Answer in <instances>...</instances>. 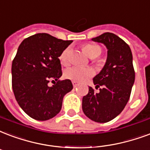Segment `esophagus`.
<instances>
[{"mask_svg":"<svg viewBox=\"0 0 150 150\" xmlns=\"http://www.w3.org/2000/svg\"><path fill=\"white\" fill-rule=\"evenodd\" d=\"M72 84H73V86H74V87H76L77 86H79V83H78L77 82H75V81H73Z\"/></svg>","mask_w":150,"mask_h":150,"instance_id":"1","label":"esophagus"}]
</instances>
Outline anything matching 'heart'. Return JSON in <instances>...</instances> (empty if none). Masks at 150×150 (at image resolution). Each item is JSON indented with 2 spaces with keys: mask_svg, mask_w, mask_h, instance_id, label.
Here are the masks:
<instances>
[{
  "mask_svg": "<svg viewBox=\"0 0 150 150\" xmlns=\"http://www.w3.org/2000/svg\"><path fill=\"white\" fill-rule=\"evenodd\" d=\"M83 51L86 53L88 57L90 58H97L101 53L100 48L97 45L88 44L84 45L83 48ZM71 48L67 47L60 56V60L61 64L64 65L67 64L70 60ZM94 71L92 68L86 67H80V66H73L67 68L65 71L64 76L67 79L75 81V82H84L91 76H93Z\"/></svg>",
  "mask_w": 150,
  "mask_h": 150,
  "instance_id": "b5f03b06",
  "label": "heart"
}]
</instances>
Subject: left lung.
I'll return each mask as SVG.
<instances>
[{"instance_id": "left-lung-1", "label": "left lung", "mask_w": 150, "mask_h": 150, "mask_svg": "<svg viewBox=\"0 0 150 150\" xmlns=\"http://www.w3.org/2000/svg\"><path fill=\"white\" fill-rule=\"evenodd\" d=\"M92 41L105 45L107 59L99 74L93 79L98 92L89 87L83 98L82 108L86 116L98 123H107L125 108L134 83L133 57L129 45L112 33H104Z\"/></svg>"}]
</instances>
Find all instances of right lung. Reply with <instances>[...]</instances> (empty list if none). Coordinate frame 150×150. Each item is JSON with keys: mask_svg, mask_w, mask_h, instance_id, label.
Segmentation results:
<instances>
[{"mask_svg": "<svg viewBox=\"0 0 150 150\" xmlns=\"http://www.w3.org/2000/svg\"><path fill=\"white\" fill-rule=\"evenodd\" d=\"M71 42L39 33L23 40L18 48L11 64L12 90L20 108L36 120L57 116L64 95L73 89L70 79L59 80V57ZM51 79L56 82L50 87Z\"/></svg>", "mask_w": 150, "mask_h": 150, "instance_id": "right-lung-1", "label": "right lung"}]
</instances>
